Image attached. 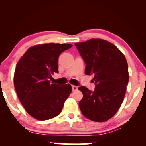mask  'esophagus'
Masks as SVG:
<instances>
[{"label": "esophagus", "instance_id": "1", "mask_svg": "<svg viewBox=\"0 0 146 146\" xmlns=\"http://www.w3.org/2000/svg\"><path fill=\"white\" fill-rule=\"evenodd\" d=\"M72 90H73V91H75V90H78V86H74V85H73V86H72Z\"/></svg>", "mask_w": 146, "mask_h": 146}]
</instances>
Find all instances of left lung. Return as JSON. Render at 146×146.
<instances>
[{
	"instance_id": "8db88e82",
	"label": "left lung",
	"mask_w": 146,
	"mask_h": 146,
	"mask_svg": "<svg viewBox=\"0 0 146 146\" xmlns=\"http://www.w3.org/2000/svg\"><path fill=\"white\" fill-rule=\"evenodd\" d=\"M75 46L86 64L85 74L94 75V91L81 86L80 110L91 121L104 122L119 109L128 83V66L124 55L115 45L102 39H90Z\"/></svg>"
}]
</instances>
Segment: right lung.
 Wrapping results in <instances>:
<instances>
[{"label":"right lung","mask_w":146,"mask_h":146,"mask_svg":"<svg viewBox=\"0 0 146 146\" xmlns=\"http://www.w3.org/2000/svg\"><path fill=\"white\" fill-rule=\"evenodd\" d=\"M72 46L55 43L36 45L25 52L17 63L15 89L25 110L33 118L44 121L61 113L72 87L69 84H53L49 79L58 73L60 55Z\"/></svg>","instance_id":"1"}]
</instances>
